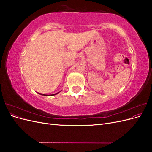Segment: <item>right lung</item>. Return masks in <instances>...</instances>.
<instances>
[{"label": "right lung", "instance_id": "right-lung-1", "mask_svg": "<svg viewBox=\"0 0 152 152\" xmlns=\"http://www.w3.org/2000/svg\"><path fill=\"white\" fill-rule=\"evenodd\" d=\"M58 93H56V94H50V95H46V94H40V93H39L40 94H41V95H43V96H54V95H56V94H57Z\"/></svg>", "mask_w": 152, "mask_h": 152}]
</instances>
